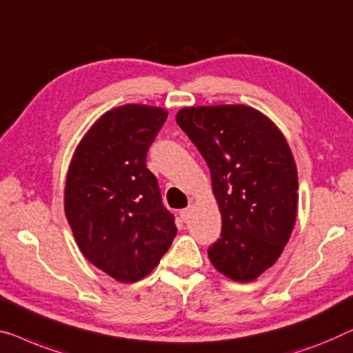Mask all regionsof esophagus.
<instances>
[{
	"instance_id": "obj_1",
	"label": "esophagus",
	"mask_w": 353,
	"mask_h": 353,
	"mask_svg": "<svg viewBox=\"0 0 353 353\" xmlns=\"http://www.w3.org/2000/svg\"><path fill=\"white\" fill-rule=\"evenodd\" d=\"M191 214H192V207H186L183 208V210H180V218L183 221H188V219L191 218Z\"/></svg>"
}]
</instances>
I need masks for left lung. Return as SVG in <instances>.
Masks as SVG:
<instances>
[{"label":"left lung","instance_id":"1","mask_svg":"<svg viewBox=\"0 0 353 353\" xmlns=\"http://www.w3.org/2000/svg\"><path fill=\"white\" fill-rule=\"evenodd\" d=\"M176 124L210 168L221 213V237L208 259L234 282H253L280 258L294 228L298 170L288 141L247 105L188 106Z\"/></svg>","mask_w":353,"mask_h":353}]
</instances>
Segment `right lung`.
I'll return each mask as SVG.
<instances>
[{
	"instance_id": "1",
	"label": "right lung",
	"mask_w": 353,
	"mask_h": 353,
	"mask_svg": "<svg viewBox=\"0 0 353 353\" xmlns=\"http://www.w3.org/2000/svg\"><path fill=\"white\" fill-rule=\"evenodd\" d=\"M161 106L129 103L97 119L78 143L65 183V214L85 258L122 283L159 264L176 236L146 152L167 119Z\"/></svg>"
}]
</instances>
